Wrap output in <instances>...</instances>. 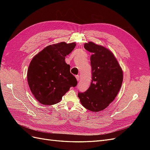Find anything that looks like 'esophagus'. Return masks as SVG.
I'll return each instance as SVG.
<instances>
[{"label":"esophagus","instance_id":"esophagus-1","mask_svg":"<svg viewBox=\"0 0 150 150\" xmlns=\"http://www.w3.org/2000/svg\"><path fill=\"white\" fill-rule=\"evenodd\" d=\"M76 79H77V81H79V76H78V75L76 76Z\"/></svg>","mask_w":150,"mask_h":150}]
</instances>
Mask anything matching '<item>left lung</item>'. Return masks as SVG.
<instances>
[{"label": "left lung", "instance_id": "1", "mask_svg": "<svg viewBox=\"0 0 150 150\" xmlns=\"http://www.w3.org/2000/svg\"><path fill=\"white\" fill-rule=\"evenodd\" d=\"M84 49L92 52V81L88 89L79 93L81 104L93 112L103 111L114 101L123 80V72L113 53L93 42L85 43Z\"/></svg>", "mask_w": 150, "mask_h": 150}]
</instances>
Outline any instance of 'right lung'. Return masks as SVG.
<instances>
[{
	"mask_svg": "<svg viewBox=\"0 0 150 150\" xmlns=\"http://www.w3.org/2000/svg\"><path fill=\"white\" fill-rule=\"evenodd\" d=\"M76 46L75 42L54 44L45 47L31 60L27 74L29 88L34 98L44 105L60 102L62 96L75 87L77 80L70 72L65 57Z\"/></svg>",
	"mask_w": 150,
	"mask_h": 150,
	"instance_id": "1",
	"label": "right lung"
}]
</instances>
